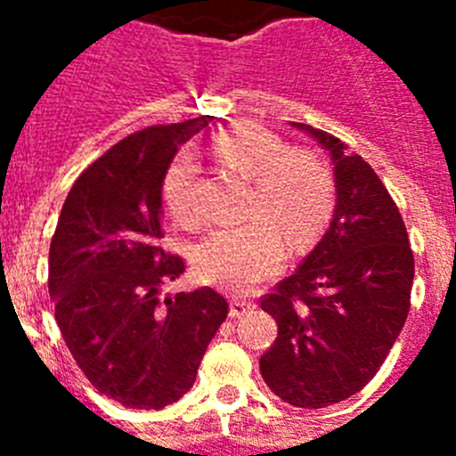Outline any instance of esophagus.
<instances>
[{
    "label": "esophagus",
    "mask_w": 456,
    "mask_h": 456,
    "mask_svg": "<svg viewBox=\"0 0 456 456\" xmlns=\"http://www.w3.org/2000/svg\"><path fill=\"white\" fill-rule=\"evenodd\" d=\"M251 308H253L251 299H244V297H232V299H231V317L247 315Z\"/></svg>",
    "instance_id": "34e87169"
}]
</instances>
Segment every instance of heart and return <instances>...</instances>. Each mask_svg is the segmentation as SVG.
<instances>
[{"label":"heart","mask_w":456,"mask_h":456,"mask_svg":"<svg viewBox=\"0 0 456 456\" xmlns=\"http://www.w3.org/2000/svg\"><path fill=\"white\" fill-rule=\"evenodd\" d=\"M212 151L241 178L253 180L247 224L221 225L196 248L200 278L232 292H251L285 263V238L294 248L308 247L333 209L331 173L308 152H289L288 143L256 123H237L215 136ZM199 162L193 152L171 164L164 178V205L183 225H196Z\"/></svg>","instance_id":"heart-1"}]
</instances>
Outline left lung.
<instances>
[{
    "instance_id": "left-lung-1",
    "label": "left lung",
    "mask_w": 456,
    "mask_h": 456,
    "mask_svg": "<svg viewBox=\"0 0 456 456\" xmlns=\"http://www.w3.org/2000/svg\"><path fill=\"white\" fill-rule=\"evenodd\" d=\"M292 125L331 155L338 199L320 244L260 301L278 324L260 374L288 404L324 409L363 388L400 336L413 251L400 209L363 157L326 132Z\"/></svg>"
}]
</instances>
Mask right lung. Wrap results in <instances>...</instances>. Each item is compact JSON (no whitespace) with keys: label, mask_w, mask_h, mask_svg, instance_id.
<instances>
[{"label":"right lung","mask_w":456,"mask_h":456,"mask_svg":"<svg viewBox=\"0 0 456 456\" xmlns=\"http://www.w3.org/2000/svg\"><path fill=\"white\" fill-rule=\"evenodd\" d=\"M209 116L125 136L72 184L50 244L56 324L82 372L130 409H164L196 381L228 315L212 288L159 297L184 263L162 248V184Z\"/></svg>","instance_id":"right-lung-1"}]
</instances>
